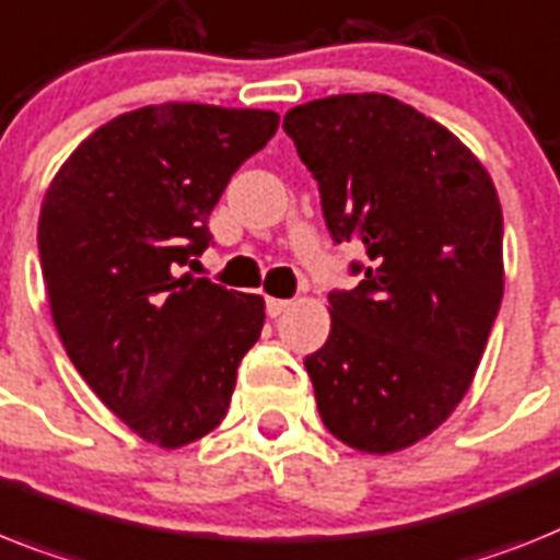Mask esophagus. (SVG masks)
I'll list each match as a JSON object with an SVG mask.
<instances>
[{"label":"esophagus","instance_id":"esophagus-1","mask_svg":"<svg viewBox=\"0 0 560 560\" xmlns=\"http://www.w3.org/2000/svg\"><path fill=\"white\" fill-rule=\"evenodd\" d=\"M290 304L293 302H288V299H272V295H267V316L276 318L281 316V313H288Z\"/></svg>","mask_w":560,"mask_h":560}]
</instances>
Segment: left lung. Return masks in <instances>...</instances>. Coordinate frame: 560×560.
I'll use <instances>...</instances> for the list:
<instances>
[{"label": "left lung", "instance_id": "1", "mask_svg": "<svg viewBox=\"0 0 560 560\" xmlns=\"http://www.w3.org/2000/svg\"><path fill=\"white\" fill-rule=\"evenodd\" d=\"M332 242H359V288L330 293L304 359L324 427L387 455L439 430L476 378L504 295V215L490 173L444 125L384 93L284 116ZM352 270L361 272L359 265Z\"/></svg>", "mask_w": 560, "mask_h": 560}]
</instances>
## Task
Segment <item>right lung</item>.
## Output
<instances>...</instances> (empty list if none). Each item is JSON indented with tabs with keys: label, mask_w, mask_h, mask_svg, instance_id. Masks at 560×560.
Instances as JSON below:
<instances>
[{
	"label": "right lung",
	"mask_w": 560,
	"mask_h": 560,
	"mask_svg": "<svg viewBox=\"0 0 560 560\" xmlns=\"http://www.w3.org/2000/svg\"><path fill=\"white\" fill-rule=\"evenodd\" d=\"M276 130L272 110L139 107L93 130L42 201L56 332L98 401L162 450L222 424L238 364L265 327L261 295L182 267L208 247L230 176Z\"/></svg>",
	"instance_id": "1"
}]
</instances>
